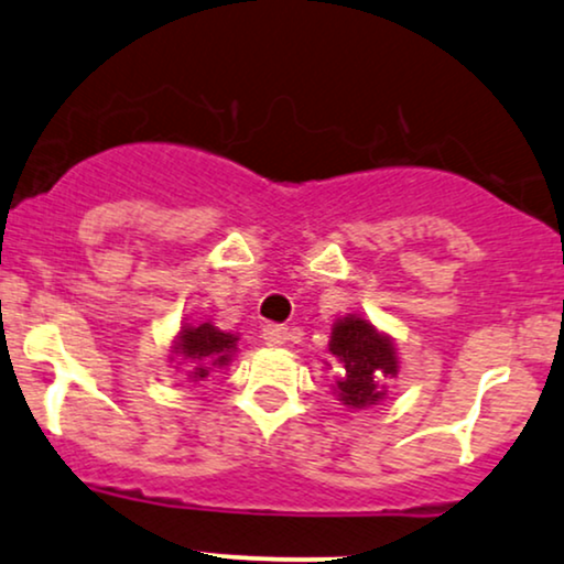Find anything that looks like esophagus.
I'll list each match as a JSON object with an SVG mask.
<instances>
[{"mask_svg": "<svg viewBox=\"0 0 564 564\" xmlns=\"http://www.w3.org/2000/svg\"><path fill=\"white\" fill-rule=\"evenodd\" d=\"M262 338L268 347H286L289 330L281 328V325H268V328L262 330Z\"/></svg>", "mask_w": 564, "mask_h": 564, "instance_id": "obj_1", "label": "esophagus"}]
</instances>
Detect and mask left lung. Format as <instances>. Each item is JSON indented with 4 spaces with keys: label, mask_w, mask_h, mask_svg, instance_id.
<instances>
[{
    "label": "left lung",
    "mask_w": 564,
    "mask_h": 564,
    "mask_svg": "<svg viewBox=\"0 0 564 564\" xmlns=\"http://www.w3.org/2000/svg\"><path fill=\"white\" fill-rule=\"evenodd\" d=\"M328 351L338 368L330 389L347 410L381 404L389 397V381L402 368L393 338L362 315L338 317L330 328ZM325 365L330 368V362Z\"/></svg>",
    "instance_id": "1"
}]
</instances>
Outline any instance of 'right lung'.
<instances>
[{
	"label": "right lung",
	"instance_id": "1",
	"mask_svg": "<svg viewBox=\"0 0 564 564\" xmlns=\"http://www.w3.org/2000/svg\"><path fill=\"white\" fill-rule=\"evenodd\" d=\"M236 351H239V334L220 330L209 321H194L181 323V330L171 341L167 362L183 365L188 383H199L213 370L228 368Z\"/></svg>",
	"mask_w": 564,
	"mask_h": 564
}]
</instances>
